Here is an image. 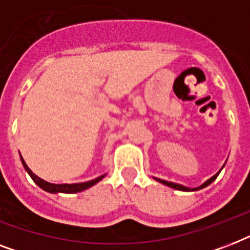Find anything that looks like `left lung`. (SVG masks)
<instances>
[{
    "mask_svg": "<svg viewBox=\"0 0 250 250\" xmlns=\"http://www.w3.org/2000/svg\"><path fill=\"white\" fill-rule=\"evenodd\" d=\"M222 170V168H221ZM221 170H219V172H221ZM219 172H217V174L214 175V176H211L210 179H208L204 184H201L200 187H197V188H188V187H184V186H180V184H176V183H172V182H166V180H162V179H157L156 180H158L160 183H162V184H165V186L170 187V188H174V189H178V190H186V192H189V190H198V189H202V188H205V187H208L209 184H211V183L217 179V176L219 175Z\"/></svg>",
    "mask_w": 250,
    "mask_h": 250,
    "instance_id": "8db88e82",
    "label": "left lung"
}]
</instances>
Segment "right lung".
Returning a JSON list of instances; mask_svg holds the SVG:
<instances>
[{"mask_svg":"<svg viewBox=\"0 0 250 250\" xmlns=\"http://www.w3.org/2000/svg\"><path fill=\"white\" fill-rule=\"evenodd\" d=\"M21 160L23 166H24L25 171L28 172L29 176L32 178L33 182L36 183L37 186L40 187V188H42V189L46 190V192H50V193H76V192H82V190L88 189L89 187L94 186L96 183H98L101 179L105 178V175H101V176H98V178L85 183H76V184H52V183L45 182V180H42L41 178H39L37 175L33 174L32 171L29 170V167L25 165L24 160L21 158Z\"/></svg>","mask_w":250,"mask_h":250,"instance_id":"right-lung-1","label":"right lung"}]
</instances>
